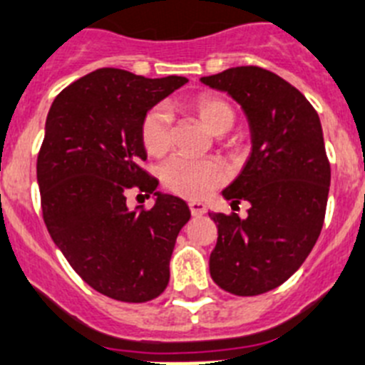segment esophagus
<instances>
[{"mask_svg": "<svg viewBox=\"0 0 365 365\" xmlns=\"http://www.w3.org/2000/svg\"><path fill=\"white\" fill-rule=\"evenodd\" d=\"M188 206H190V212H192L193 217L205 215L206 213V206L202 205V202H199V200H190Z\"/></svg>", "mask_w": 365, "mask_h": 365, "instance_id": "obj_1", "label": "esophagus"}]
</instances>
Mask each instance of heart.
<instances>
[{"instance_id": "heart-1", "label": "heart", "mask_w": 365, "mask_h": 365, "mask_svg": "<svg viewBox=\"0 0 365 365\" xmlns=\"http://www.w3.org/2000/svg\"><path fill=\"white\" fill-rule=\"evenodd\" d=\"M200 121L213 133L228 132L235 125V110L215 93H200L192 101ZM141 143L146 153L165 155L172 146V113L166 105H155L141 119ZM160 180L170 192L186 199H202L226 180V168L217 159L177 155L160 168Z\"/></svg>"}]
</instances>
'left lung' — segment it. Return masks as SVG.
Wrapping results in <instances>:
<instances>
[{
	"label": "left lung",
	"mask_w": 365,
	"mask_h": 365,
	"mask_svg": "<svg viewBox=\"0 0 365 365\" xmlns=\"http://www.w3.org/2000/svg\"><path fill=\"white\" fill-rule=\"evenodd\" d=\"M228 92L248 115L253 150L222 195L248 200V217L210 213L217 224L210 275L224 292L255 297L286 282L322 230L331 168L317 110L302 93L260 66L200 78Z\"/></svg>",
	"instance_id": "8db88e82"
}]
</instances>
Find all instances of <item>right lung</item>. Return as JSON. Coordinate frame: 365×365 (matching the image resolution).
<instances>
[{
  "label": "right lung",
  "mask_w": 365,
  "mask_h": 365,
  "mask_svg": "<svg viewBox=\"0 0 365 365\" xmlns=\"http://www.w3.org/2000/svg\"><path fill=\"white\" fill-rule=\"evenodd\" d=\"M186 81L99 68L66 86L46 117L38 153L43 220L73 272L113 300L148 302L168 286L188 205L155 192L152 208L130 210L126 192L150 197L157 188L141 166V119Z\"/></svg>",
  "instance_id": "1"
}]
</instances>
